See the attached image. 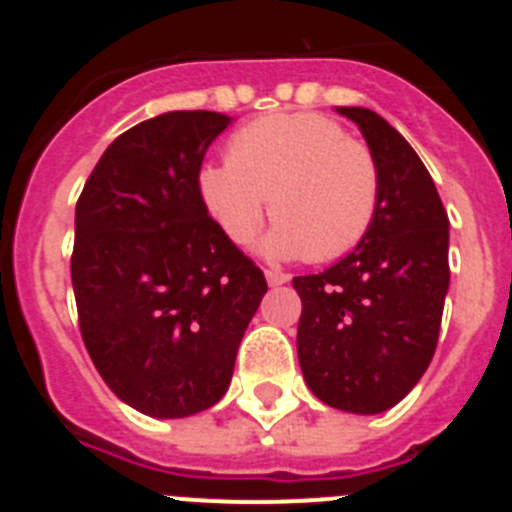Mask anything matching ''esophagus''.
<instances>
[{"mask_svg": "<svg viewBox=\"0 0 512 512\" xmlns=\"http://www.w3.org/2000/svg\"><path fill=\"white\" fill-rule=\"evenodd\" d=\"M266 282H269L271 287H277V284L289 282V274H284V271L279 269H266Z\"/></svg>", "mask_w": 512, "mask_h": 512, "instance_id": "obj_1", "label": "esophagus"}]
</instances>
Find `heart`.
Returning a JSON list of instances; mask_svg holds the SVG:
<instances>
[{
    "label": "heart",
    "instance_id": "obj_1",
    "mask_svg": "<svg viewBox=\"0 0 512 512\" xmlns=\"http://www.w3.org/2000/svg\"><path fill=\"white\" fill-rule=\"evenodd\" d=\"M377 156L315 112L266 115L228 140V164L200 171V192L230 241L251 243L264 223L266 197L277 228L271 256L333 261L354 251L377 215Z\"/></svg>",
    "mask_w": 512,
    "mask_h": 512
}]
</instances>
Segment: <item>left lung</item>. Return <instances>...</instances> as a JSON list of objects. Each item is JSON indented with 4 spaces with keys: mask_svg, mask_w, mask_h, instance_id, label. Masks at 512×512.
<instances>
[{
    "mask_svg": "<svg viewBox=\"0 0 512 512\" xmlns=\"http://www.w3.org/2000/svg\"><path fill=\"white\" fill-rule=\"evenodd\" d=\"M377 156L382 189L364 241L320 274L295 277L297 356L312 395L372 415L413 390L436 354L449 289V215L431 174L390 122L338 107Z\"/></svg>",
    "mask_w": 512,
    "mask_h": 512,
    "instance_id": "left-lung-1",
    "label": "left lung"
}]
</instances>
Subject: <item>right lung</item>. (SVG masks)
Masks as SVG:
<instances>
[{
  "instance_id": "right-lung-1",
  "label": "right lung",
  "mask_w": 512,
  "mask_h": 512,
  "mask_svg": "<svg viewBox=\"0 0 512 512\" xmlns=\"http://www.w3.org/2000/svg\"><path fill=\"white\" fill-rule=\"evenodd\" d=\"M220 112H166L102 153L76 202L71 253L79 330L130 408L187 418L228 390L264 271L207 212L200 169Z\"/></svg>"
}]
</instances>
